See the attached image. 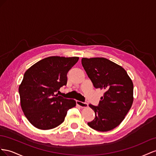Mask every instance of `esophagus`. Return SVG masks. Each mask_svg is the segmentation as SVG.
<instances>
[{"mask_svg":"<svg viewBox=\"0 0 156 156\" xmlns=\"http://www.w3.org/2000/svg\"><path fill=\"white\" fill-rule=\"evenodd\" d=\"M76 104L82 108H86L88 106V104L87 103H86V102H82V101H76Z\"/></svg>","mask_w":156,"mask_h":156,"instance_id":"esophagus-1","label":"esophagus"}]
</instances>
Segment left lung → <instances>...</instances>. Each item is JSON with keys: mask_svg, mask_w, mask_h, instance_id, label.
<instances>
[{"mask_svg": "<svg viewBox=\"0 0 156 156\" xmlns=\"http://www.w3.org/2000/svg\"><path fill=\"white\" fill-rule=\"evenodd\" d=\"M82 65L96 89L105 90L98 106L89 105L95 118L87 125L98 131H108L118 126L133 101V84L126 70L103 57L82 58Z\"/></svg>", "mask_w": 156, "mask_h": 156, "instance_id": "1", "label": "left lung"}]
</instances>
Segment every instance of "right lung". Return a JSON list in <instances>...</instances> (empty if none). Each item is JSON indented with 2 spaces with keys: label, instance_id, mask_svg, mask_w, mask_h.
<instances>
[{
  "label": "right lung",
  "instance_id": "obj_1",
  "mask_svg": "<svg viewBox=\"0 0 156 156\" xmlns=\"http://www.w3.org/2000/svg\"><path fill=\"white\" fill-rule=\"evenodd\" d=\"M78 57L51 56L37 62L26 71L19 87L21 106L29 122L40 129H53L64 122L76 101L56 94L67 83L69 70Z\"/></svg>",
  "mask_w": 156,
  "mask_h": 156
}]
</instances>
